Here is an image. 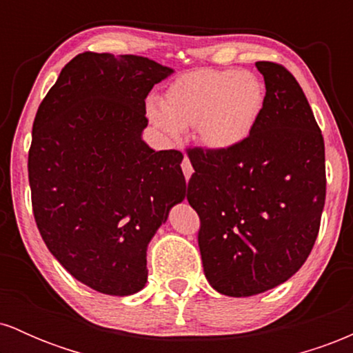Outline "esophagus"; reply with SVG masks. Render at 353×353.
<instances>
[{
    "instance_id": "esophagus-1",
    "label": "esophagus",
    "mask_w": 353,
    "mask_h": 353,
    "mask_svg": "<svg viewBox=\"0 0 353 353\" xmlns=\"http://www.w3.org/2000/svg\"><path fill=\"white\" fill-rule=\"evenodd\" d=\"M182 172H184L185 181H189L190 176H192V172H194L192 164H190V161L188 159V157H184V161H182Z\"/></svg>"
}]
</instances>
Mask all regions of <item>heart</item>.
<instances>
[{
    "label": "heart",
    "instance_id": "1",
    "mask_svg": "<svg viewBox=\"0 0 353 353\" xmlns=\"http://www.w3.org/2000/svg\"><path fill=\"white\" fill-rule=\"evenodd\" d=\"M265 103V86L254 72L197 68L172 79L161 106H148V117L169 136L194 128V137L202 148L222 154L249 141Z\"/></svg>",
    "mask_w": 353,
    "mask_h": 353
}]
</instances>
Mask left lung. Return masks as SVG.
Listing matches in <instances>:
<instances>
[{
    "label": "left lung",
    "instance_id": "left-lung-1",
    "mask_svg": "<svg viewBox=\"0 0 353 353\" xmlns=\"http://www.w3.org/2000/svg\"><path fill=\"white\" fill-rule=\"evenodd\" d=\"M255 68L267 103L249 141L230 152H188L204 274L229 297L289 281L309 257L325 204L323 137L301 84L281 64Z\"/></svg>",
    "mask_w": 353,
    "mask_h": 353
}]
</instances>
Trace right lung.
<instances>
[{
	"instance_id": "right-lung-1",
	"label": "right lung",
	"mask_w": 353,
	"mask_h": 353,
	"mask_svg": "<svg viewBox=\"0 0 353 353\" xmlns=\"http://www.w3.org/2000/svg\"><path fill=\"white\" fill-rule=\"evenodd\" d=\"M172 68L83 52L39 104L28 174L44 244L76 281L108 295L148 282V245L185 199L179 151L143 139L145 98Z\"/></svg>"
}]
</instances>
